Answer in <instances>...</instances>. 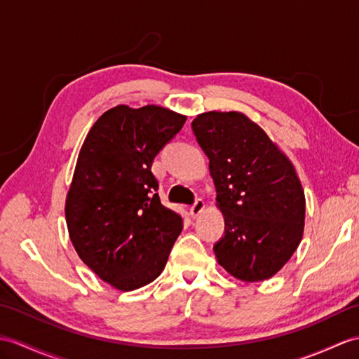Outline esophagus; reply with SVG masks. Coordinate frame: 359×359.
I'll list each match as a JSON object with an SVG mask.
<instances>
[{
  "mask_svg": "<svg viewBox=\"0 0 359 359\" xmlns=\"http://www.w3.org/2000/svg\"><path fill=\"white\" fill-rule=\"evenodd\" d=\"M205 210V202L202 198H197L196 202H194V205L191 206V210H189V212H191V215H193V217H197V215L202 212Z\"/></svg>",
  "mask_w": 359,
  "mask_h": 359,
  "instance_id": "esophagus-1",
  "label": "esophagus"
}]
</instances>
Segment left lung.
I'll return each instance as SVG.
<instances>
[{
	"instance_id": "obj_1",
	"label": "left lung",
	"mask_w": 359,
	"mask_h": 359,
	"mask_svg": "<svg viewBox=\"0 0 359 359\" xmlns=\"http://www.w3.org/2000/svg\"><path fill=\"white\" fill-rule=\"evenodd\" d=\"M191 127L224 215L217 262L238 280L271 278L303 237L306 200L292 163L243 113H202Z\"/></svg>"
}]
</instances>
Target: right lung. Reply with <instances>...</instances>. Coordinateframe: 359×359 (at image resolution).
<instances>
[{"mask_svg":"<svg viewBox=\"0 0 359 359\" xmlns=\"http://www.w3.org/2000/svg\"><path fill=\"white\" fill-rule=\"evenodd\" d=\"M187 118L157 105H118L99 118L81 148L65 219L81 260L121 290L163 271L183 228L165 208L151 165Z\"/></svg>","mask_w":359,"mask_h":359,"instance_id":"right-lung-1","label":"right lung"}]
</instances>
